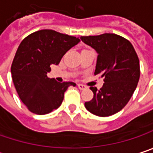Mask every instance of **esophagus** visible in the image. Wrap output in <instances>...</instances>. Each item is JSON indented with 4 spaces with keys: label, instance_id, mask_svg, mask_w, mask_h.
<instances>
[{
    "label": "esophagus",
    "instance_id": "34e87169",
    "mask_svg": "<svg viewBox=\"0 0 153 153\" xmlns=\"http://www.w3.org/2000/svg\"><path fill=\"white\" fill-rule=\"evenodd\" d=\"M78 88H79L80 90H84V89L87 88V87H86L85 85H83V84H78Z\"/></svg>",
    "mask_w": 153,
    "mask_h": 153
}]
</instances>
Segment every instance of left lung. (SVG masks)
<instances>
[{
	"label": "left lung",
	"mask_w": 153,
	"mask_h": 153,
	"mask_svg": "<svg viewBox=\"0 0 153 153\" xmlns=\"http://www.w3.org/2000/svg\"><path fill=\"white\" fill-rule=\"evenodd\" d=\"M80 39L98 53L94 74L104 77L100 90L90 87L94 97L85 102V107L98 117L112 116L128 103L137 86L140 66L137 52L129 40L113 33Z\"/></svg>",
	"instance_id": "left-lung-1"
}]
</instances>
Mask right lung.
<instances>
[{
  "label": "right lung",
  "mask_w": 153,
  "mask_h": 153,
  "mask_svg": "<svg viewBox=\"0 0 153 153\" xmlns=\"http://www.w3.org/2000/svg\"><path fill=\"white\" fill-rule=\"evenodd\" d=\"M80 40L52 30H42L25 37L16 51L11 65L16 92L27 108L36 115H45L58 108L64 94L74 82L59 83L47 77L51 65Z\"/></svg>",
  "instance_id": "obj_1"
}]
</instances>
